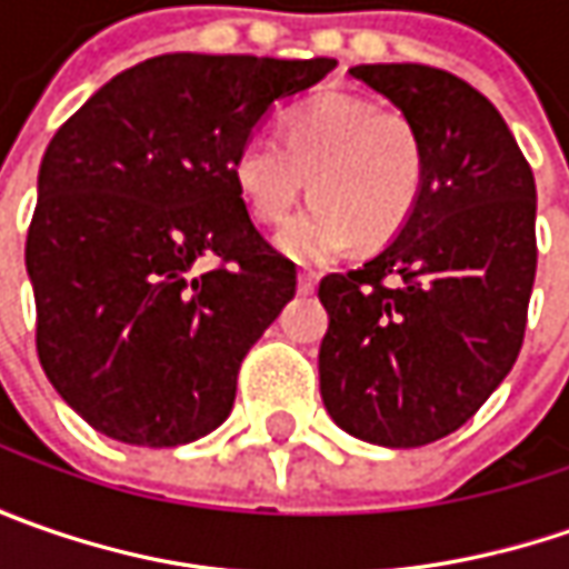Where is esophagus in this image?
I'll return each instance as SVG.
<instances>
[{
  "label": "esophagus",
  "instance_id": "34e87169",
  "mask_svg": "<svg viewBox=\"0 0 569 569\" xmlns=\"http://www.w3.org/2000/svg\"><path fill=\"white\" fill-rule=\"evenodd\" d=\"M297 291H300V295H313V291H317V274L297 272Z\"/></svg>",
  "mask_w": 569,
  "mask_h": 569
}]
</instances>
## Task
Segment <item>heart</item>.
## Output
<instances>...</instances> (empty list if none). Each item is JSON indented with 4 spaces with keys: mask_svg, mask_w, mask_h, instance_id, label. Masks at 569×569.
Masks as SVG:
<instances>
[{
    "mask_svg": "<svg viewBox=\"0 0 569 569\" xmlns=\"http://www.w3.org/2000/svg\"><path fill=\"white\" fill-rule=\"evenodd\" d=\"M233 183L259 224H281L307 189L313 206L274 243L295 262H326L351 240L377 250L408 224L425 187V142L396 107L322 94L284 120L281 142L240 144Z\"/></svg>",
    "mask_w": 569,
    "mask_h": 569,
    "instance_id": "heart-1",
    "label": "heart"
}]
</instances>
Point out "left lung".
Here are the masks:
<instances>
[{
  "instance_id": "obj_1",
  "label": "left lung",
  "mask_w": 569,
  "mask_h": 569,
  "mask_svg": "<svg viewBox=\"0 0 569 569\" xmlns=\"http://www.w3.org/2000/svg\"><path fill=\"white\" fill-rule=\"evenodd\" d=\"M425 142V187L396 240L326 274L319 392L367 443L411 449L469 421L510 373L536 281V177L491 100L418 62L355 66Z\"/></svg>"
}]
</instances>
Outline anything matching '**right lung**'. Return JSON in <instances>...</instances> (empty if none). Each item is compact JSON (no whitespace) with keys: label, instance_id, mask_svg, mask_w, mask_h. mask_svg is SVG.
Here are the masks:
<instances>
[{"label":"right lung","instance_id":"obj_1","mask_svg":"<svg viewBox=\"0 0 569 569\" xmlns=\"http://www.w3.org/2000/svg\"><path fill=\"white\" fill-rule=\"evenodd\" d=\"M332 69L164 53L59 126L24 262L43 373L94 430L164 449L224 425L240 363L297 288L295 262L252 228L233 154Z\"/></svg>","mask_w":569,"mask_h":569}]
</instances>
